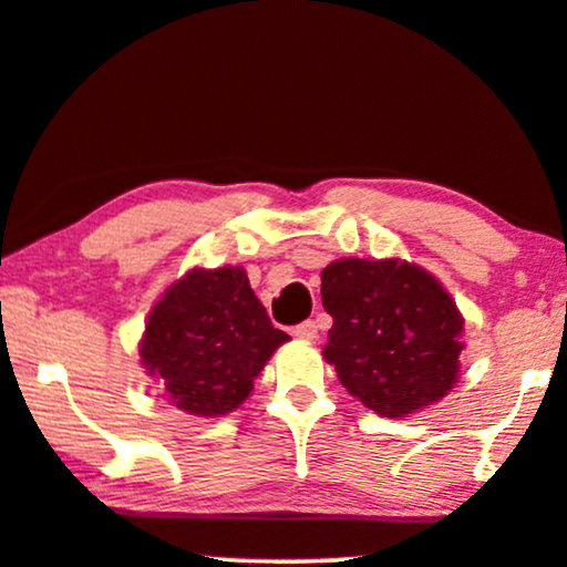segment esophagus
<instances>
[{
	"label": "esophagus",
	"instance_id": "34e87169",
	"mask_svg": "<svg viewBox=\"0 0 567 567\" xmlns=\"http://www.w3.org/2000/svg\"><path fill=\"white\" fill-rule=\"evenodd\" d=\"M292 334H296L298 339H303V342H313L316 334H319V327H316V321H303L292 329Z\"/></svg>",
	"mask_w": 567,
	"mask_h": 567
}]
</instances>
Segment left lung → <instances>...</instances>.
I'll list each match as a JSON object with an SVG mask.
<instances>
[{
    "label": "left lung",
    "instance_id": "1",
    "mask_svg": "<svg viewBox=\"0 0 567 567\" xmlns=\"http://www.w3.org/2000/svg\"><path fill=\"white\" fill-rule=\"evenodd\" d=\"M334 319L323 360L381 417H410L458 381L464 316L427 269L404 259H337L321 271Z\"/></svg>",
    "mask_w": 567,
    "mask_h": 567
}]
</instances>
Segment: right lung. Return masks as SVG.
I'll list each match as a JSON object with an SVG mask.
<instances>
[{"label":"right lung","mask_w":567,"mask_h":567,"mask_svg":"<svg viewBox=\"0 0 567 567\" xmlns=\"http://www.w3.org/2000/svg\"><path fill=\"white\" fill-rule=\"evenodd\" d=\"M288 339L271 327L244 267H194L150 311L140 362L181 412L223 417L251 396Z\"/></svg>","instance_id":"obj_1"}]
</instances>
